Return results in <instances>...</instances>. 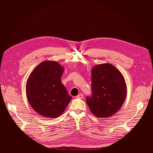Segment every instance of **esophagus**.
<instances>
[{
	"mask_svg": "<svg viewBox=\"0 0 153 153\" xmlns=\"http://www.w3.org/2000/svg\"><path fill=\"white\" fill-rule=\"evenodd\" d=\"M76 97L78 98V99H82L83 98V95L82 94H78V95L76 96Z\"/></svg>",
	"mask_w": 153,
	"mask_h": 153,
	"instance_id": "obj_1",
	"label": "esophagus"
}]
</instances>
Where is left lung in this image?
<instances>
[{"label": "left lung", "instance_id": "8db88e82", "mask_svg": "<svg viewBox=\"0 0 153 153\" xmlns=\"http://www.w3.org/2000/svg\"><path fill=\"white\" fill-rule=\"evenodd\" d=\"M93 95L86 97V103L97 117L105 118L116 113L123 105L127 93L120 71L110 63L94 66L91 70Z\"/></svg>", "mask_w": 153, "mask_h": 153}]
</instances>
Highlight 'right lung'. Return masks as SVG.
<instances>
[{"instance_id": "right-lung-1", "label": "right lung", "mask_w": 153, "mask_h": 153, "mask_svg": "<svg viewBox=\"0 0 153 153\" xmlns=\"http://www.w3.org/2000/svg\"><path fill=\"white\" fill-rule=\"evenodd\" d=\"M63 71L64 68L56 61H43L27 79L26 94L28 102L42 116L59 117L72 99L61 82Z\"/></svg>"}]
</instances>
